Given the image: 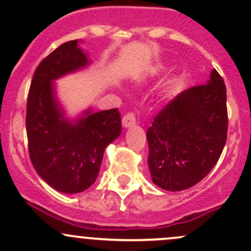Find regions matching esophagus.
<instances>
[{"mask_svg":"<svg viewBox=\"0 0 251 251\" xmlns=\"http://www.w3.org/2000/svg\"><path fill=\"white\" fill-rule=\"evenodd\" d=\"M136 124V115H134L133 112L126 113L123 117V125L124 127H130V126H133Z\"/></svg>","mask_w":251,"mask_h":251,"instance_id":"34e87169","label":"esophagus"}]
</instances>
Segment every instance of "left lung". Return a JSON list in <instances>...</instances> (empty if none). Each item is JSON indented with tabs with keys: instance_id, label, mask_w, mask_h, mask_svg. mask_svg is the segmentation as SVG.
I'll return each mask as SVG.
<instances>
[{
	"instance_id": "obj_1",
	"label": "left lung",
	"mask_w": 251,
	"mask_h": 251,
	"mask_svg": "<svg viewBox=\"0 0 251 251\" xmlns=\"http://www.w3.org/2000/svg\"><path fill=\"white\" fill-rule=\"evenodd\" d=\"M227 127L226 86L213 70L208 83L180 92L159 110L148 128L152 181L170 191L196 185L218 162Z\"/></svg>"
}]
</instances>
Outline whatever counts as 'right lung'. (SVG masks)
I'll list each match as a JSON object with an SVG mask.
<instances>
[{
  "label": "right lung",
  "instance_id": "right-lung-1",
  "mask_svg": "<svg viewBox=\"0 0 251 251\" xmlns=\"http://www.w3.org/2000/svg\"><path fill=\"white\" fill-rule=\"evenodd\" d=\"M88 63L78 41L57 47L37 66L26 104V133L31 162L44 181L65 194L90 188L99 176L105 147L121 132L118 108L85 113L71 124L62 118L51 80Z\"/></svg>",
  "mask_w": 251,
  "mask_h": 251
}]
</instances>
